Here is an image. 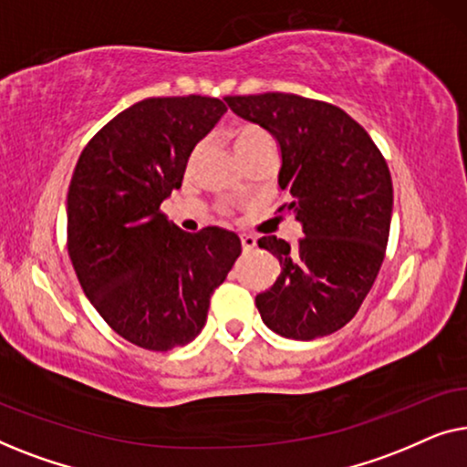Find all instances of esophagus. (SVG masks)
<instances>
[{"mask_svg":"<svg viewBox=\"0 0 467 467\" xmlns=\"http://www.w3.org/2000/svg\"><path fill=\"white\" fill-rule=\"evenodd\" d=\"M240 240H242V251L244 253H248V251H253L254 248V244H257V240L253 238V235H240Z\"/></svg>","mask_w":467,"mask_h":467,"instance_id":"1","label":"esophagus"}]
</instances>
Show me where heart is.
<instances>
[{
	"label": "heart",
	"mask_w": 467,
	"mask_h": 467,
	"mask_svg": "<svg viewBox=\"0 0 467 467\" xmlns=\"http://www.w3.org/2000/svg\"><path fill=\"white\" fill-rule=\"evenodd\" d=\"M234 152L238 159H246L253 152L272 149V136L259 125H242L232 133Z\"/></svg>",
	"instance_id": "b5f03b06"
}]
</instances>
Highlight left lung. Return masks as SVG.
Returning <instances> with one entry per match:
<instances>
[{"label":"left lung","instance_id":"left-lung-1","mask_svg":"<svg viewBox=\"0 0 467 467\" xmlns=\"http://www.w3.org/2000/svg\"><path fill=\"white\" fill-rule=\"evenodd\" d=\"M240 119L278 142V189L304 235L296 246L264 235L280 261L270 289L254 297L264 323L291 340H315L357 315L385 259L393 182L385 157L340 108L293 93L225 98Z\"/></svg>","mask_w":467,"mask_h":467}]
</instances>
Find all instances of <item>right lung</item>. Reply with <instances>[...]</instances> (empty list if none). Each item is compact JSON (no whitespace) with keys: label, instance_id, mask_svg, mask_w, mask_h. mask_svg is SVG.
I'll return each instance as SVG.
<instances>
[{"label":"right lung","instance_id":"1","mask_svg":"<svg viewBox=\"0 0 467 467\" xmlns=\"http://www.w3.org/2000/svg\"><path fill=\"white\" fill-rule=\"evenodd\" d=\"M216 98H150L95 133L67 191V251L101 318L136 347L171 350L200 336L210 296L242 244L234 232L170 225L195 144L225 114Z\"/></svg>","mask_w":467,"mask_h":467}]
</instances>
